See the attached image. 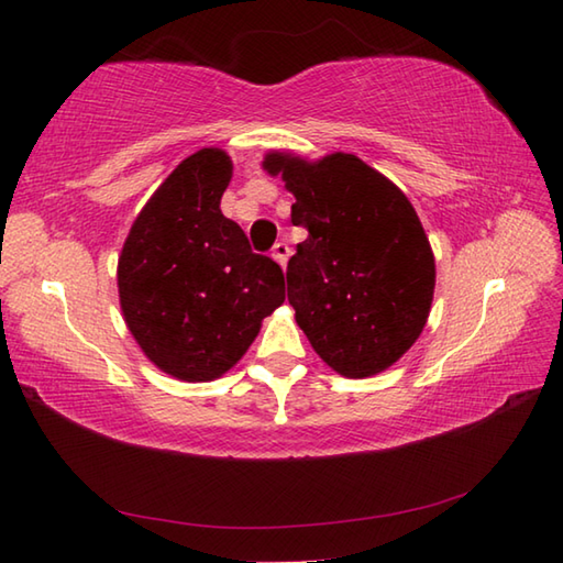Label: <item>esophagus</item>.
Masks as SVG:
<instances>
[{
	"mask_svg": "<svg viewBox=\"0 0 563 563\" xmlns=\"http://www.w3.org/2000/svg\"><path fill=\"white\" fill-rule=\"evenodd\" d=\"M290 254H292V251H290V246H288V244H285V242H278V244H275V246H273V258H275V261H278L283 268H285V266H288V258H290Z\"/></svg>",
	"mask_w": 563,
	"mask_h": 563,
	"instance_id": "34e87169",
	"label": "esophagus"
}]
</instances>
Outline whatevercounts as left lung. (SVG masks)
<instances>
[{
	"instance_id": "left-lung-1",
	"label": "left lung",
	"mask_w": 563,
	"mask_h": 563,
	"mask_svg": "<svg viewBox=\"0 0 563 563\" xmlns=\"http://www.w3.org/2000/svg\"><path fill=\"white\" fill-rule=\"evenodd\" d=\"M263 169L295 196L309 232L288 263V300L317 355L351 379L385 373L430 314L435 256L409 198L361 157L271 150Z\"/></svg>"
}]
</instances>
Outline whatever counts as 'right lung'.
<instances>
[{"mask_svg": "<svg viewBox=\"0 0 563 563\" xmlns=\"http://www.w3.org/2000/svg\"><path fill=\"white\" fill-rule=\"evenodd\" d=\"M232 169L220 147L186 157L140 210L118 256L128 331L150 363L184 382L232 369L285 302L278 263L254 254L220 210Z\"/></svg>", "mask_w": 563, "mask_h": 563, "instance_id": "obj_1", "label": "right lung"}]
</instances>
